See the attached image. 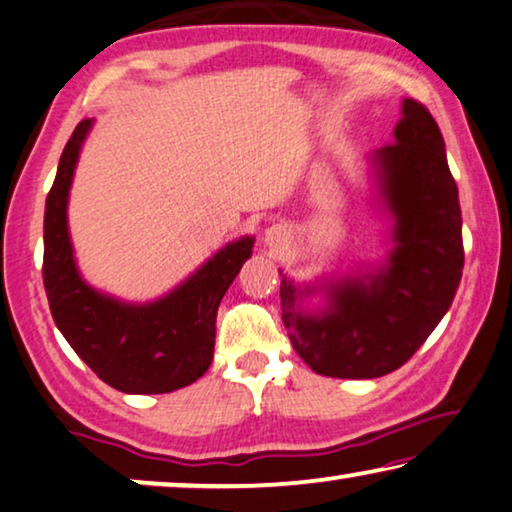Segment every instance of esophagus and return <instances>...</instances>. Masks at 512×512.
I'll return each instance as SVG.
<instances>
[{"mask_svg":"<svg viewBox=\"0 0 512 512\" xmlns=\"http://www.w3.org/2000/svg\"><path fill=\"white\" fill-rule=\"evenodd\" d=\"M265 242L270 247H279L286 242V233H283L279 226H272V229H267V233H265Z\"/></svg>","mask_w":512,"mask_h":512,"instance_id":"esophagus-1","label":"esophagus"}]
</instances>
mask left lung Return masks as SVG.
<instances>
[{"mask_svg":"<svg viewBox=\"0 0 512 512\" xmlns=\"http://www.w3.org/2000/svg\"><path fill=\"white\" fill-rule=\"evenodd\" d=\"M393 146L373 153L393 217V249L380 270L327 283V309L304 313V295L281 274V320L311 371L371 380L396 371L439 325L460 286L465 249L458 185L444 137L421 102L403 100ZM306 295L313 288H304Z\"/></svg>","mask_w":512,"mask_h":512,"instance_id":"8db88e82","label":"left lung"}]
</instances>
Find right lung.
<instances>
[{"mask_svg": "<svg viewBox=\"0 0 512 512\" xmlns=\"http://www.w3.org/2000/svg\"><path fill=\"white\" fill-rule=\"evenodd\" d=\"M91 123L80 121L68 139L45 201L43 283L52 318L70 348L109 387L123 393L183 389L210 368L219 302L251 256L254 238L222 247L155 302L125 304L98 293L77 272L66 215L75 164Z\"/></svg>", "mask_w": 512, "mask_h": 512, "instance_id": "1", "label": "right lung"}]
</instances>
